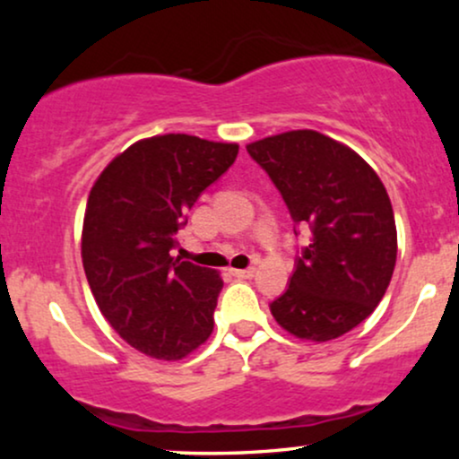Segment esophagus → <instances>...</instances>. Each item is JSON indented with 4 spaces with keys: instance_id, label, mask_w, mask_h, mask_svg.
Returning <instances> with one entry per match:
<instances>
[{
    "instance_id": "1",
    "label": "esophagus",
    "mask_w": 459,
    "mask_h": 459,
    "mask_svg": "<svg viewBox=\"0 0 459 459\" xmlns=\"http://www.w3.org/2000/svg\"><path fill=\"white\" fill-rule=\"evenodd\" d=\"M237 278H252L256 273V267H246V270H230Z\"/></svg>"
}]
</instances>
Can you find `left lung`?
Here are the masks:
<instances>
[{
	"label": "left lung",
	"instance_id": "8db88e82",
	"mask_svg": "<svg viewBox=\"0 0 459 459\" xmlns=\"http://www.w3.org/2000/svg\"><path fill=\"white\" fill-rule=\"evenodd\" d=\"M310 230L287 291L270 304L298 339H336L376 310L397 261V229L386 187L358 152L310 129L246 146ZM298 235V233H296Z\"/></svg>",
	"mask_w": 459,
	"mask_h": 459
}]
</instances>
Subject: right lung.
I'll list each match as a JSON object with an SVG mask.
<instances>
[{"label":"right lung","instance_id":"1","mask_svg":"<svg viewBox=\"0 0 459 459\" xmlns=\"http://www.w3.org/2000/svg\"><path fill=\"white\" fill-rule=\"evenodd\" d=\"M239 146L168 134L140 140L101 172L88 196L82 259L112 328L160 360L209 339L222 278L172 256L200 194L233 166Z\"/></svg>","mask_w":459,"mask_h":459}]
</instances>
